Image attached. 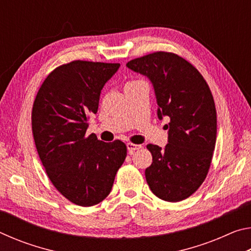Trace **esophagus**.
I'll use <instances>...</instances> for the list:
<instances>
[{
    "label": "esophagus",
    "mask_w": 251,
    "mask_h": 251,
    "mask_svg": "<svg viewBox=\"0 0 251 251\" xmlns=\"http://www.w3.org/2000/svg\"><path fill=\"white\" fill-rule=\"evenodd\" d=\"M141 148H142L141 145H135V144H130V143L127 144V150H128V152L130 155L134 154L136 151L141 150Z\"/></svg>",
    "instance_id": "esophagus-1"
}]
</instances>
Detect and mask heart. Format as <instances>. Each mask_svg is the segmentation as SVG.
Masks as SVG:
<instances>
[{
    "label": "heart",
    "mask_w": 251,
    "mask_h": 251,
    "mask_svg": "<svg viewBox=\"0 0 251 251\" xmlns=\"http://www.w3.org/2000/svg\"><path fill=\"white\" fill-rule=\"evenodd\" d=\"M142 83H144L143 80H130V82H128V83L125 85V88L130 87V86H134V85H137V84H142Z\"/></svg>",
    "instance_id": "obj_1"
}]
</instances>
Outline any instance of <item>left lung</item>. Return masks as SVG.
<instances>
[{
    "label": "left lung",
    "mask_w": 251,
    "mask_h": 251,
    "mask_svg": "<svg viewBox=\"0 0 251 251\" xmlns=\"http://www.w3.org/2000/svg\"><path fill=\"white\" fill-rule=\"evenodd\" d=\"M126 66L151 80L157 116L171 120L165 125L167 145H147L152 156L147 184L163 201H184L205 180L215 150L217 114L209 86L189 62L173 53L148 54Z\"/></svg>",
    "instance_id": "8db88e82"
}]
</instances>
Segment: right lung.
<instances>
[{"label": "right lung", "instance_id": "1", "mask_svg": "<svg viewBox=\"0 0 251 251\" xmlns=\"http://www.w3.org/2000/svg\"><path fill=\"white\" fill-rule=\"evenodd\" d=\"M120 66L86 61L64 64L45 78L34 100L32 129L42 164L55 188L78 206L104 201L126 158L123 142L85 135L104 85Z\"/></svg>", "mask_w": 251, "mask_h": 251}]
</instances>
